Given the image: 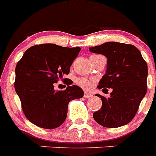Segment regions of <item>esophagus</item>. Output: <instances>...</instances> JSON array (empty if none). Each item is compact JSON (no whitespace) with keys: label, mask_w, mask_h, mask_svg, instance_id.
Returning a JSON list of instances; mask_svg holds the SVG:
<instances>
[{"label":"esophagus","mask_w":156,"mask_h":156,"mask_svg":"<svg viewBox=\"0 0 156 156\" xmlns=\"http://www.w3.org/2000/svg\"><path fill=\"white\" fill-rule=\"evenodd\" d=\"M83 97L86 98H87L92 97V95L90 94L87 93V92H84V94H83Z\"/></svg>","instance_id":"34e87169"}]
</instances>
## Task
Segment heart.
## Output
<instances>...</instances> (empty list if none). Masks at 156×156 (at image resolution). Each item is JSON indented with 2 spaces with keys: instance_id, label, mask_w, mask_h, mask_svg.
<instances>
[{
  "instance_id": "b5f03b06",
  "label": "heart",
  "mask_w": 156,
  "mask_h": 156,
  "mask_svg": "<svg viewBox=\"0 0 156 156\" xmlns=\"http://www.w3.org/2000/svg\"><path fill=\"white\" fill-rule=\"evenodd\" d=\"M75 82L78 86H80L84 90H90L94 85L93 81L87 79V78H84V77H78L76 79Z\"/></svg>"
}]
</instances>
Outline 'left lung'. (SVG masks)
<instances>
[{
	"label": "left lung",
	"mask_w": 156,
	"mask_h": 156,
	"mask_svg": "<svg viewBox=\"0 0 156 156\" xmlns=\"http://www.w3.org/2000/svg\"><path fill=\"white\" fill-rule=\"evenodd\" d=\"M108 59L106 73L98 87L112 88L109 98L100 94L101 108L93 113L94 120L105 127L115 128L127 124L135 116L140 101L147 93L148 66L135 46L107 42L89 48Z\"/></svg>",
	"instance_id": "8db88e82"
}]
</instances>
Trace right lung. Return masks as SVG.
I'll return each mask as SVG.
<instances>
[{
  "label": "right lung",
  "mask_w": 156,
  "mask_h": 156,
  "mask_svg": "<svg viewBox=\"0 0 156 156\" xmlns=\"http://www.w3.org/2000/svg\"><path fill=\"white\" fill-rule=\"evenodd\" d=\"M80 50L42 44L27 49L18 62L15 89L23 113L32 123L44 129L58 127L66 120L69 102L83 98V91L76 85L65 90L54 89L63 75L69 73Z\"/></svg>",
  "instance_id": "obj_1"
}]
</instances>
